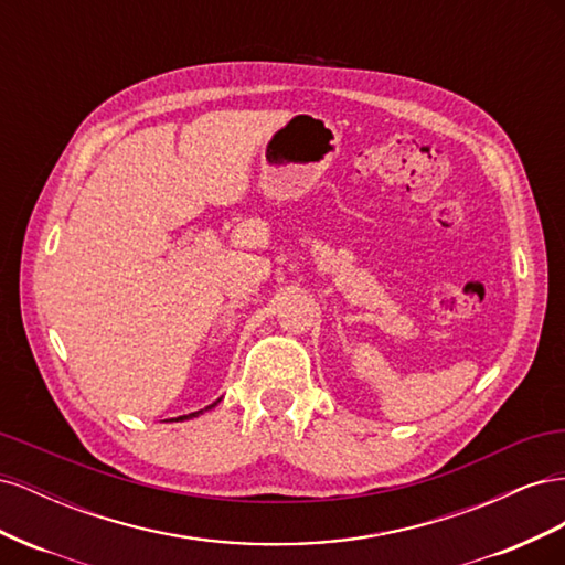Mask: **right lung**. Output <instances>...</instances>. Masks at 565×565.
Masks as SVG:
<instances>
[{
    "instance_id": "right-lung-1",
    "label": "right lung",
    "mask_w": 565,
    "mask_h": 565,
    "mask_svg": "<svg viewBox=\"0 0 565 565\" xmlns=\"http://www.w3.org/2000/svg\"><path fill=\"white\" fill-rule=\"evenodd\" d=\"M218 403V401H216ZM216 403H212V405H207L204 409H198V413H191V415H183V417H177V419H172V422H183V419H193V417H198V415H202V413H207V409H212Z\"/></svg>"
}]
</instances>
